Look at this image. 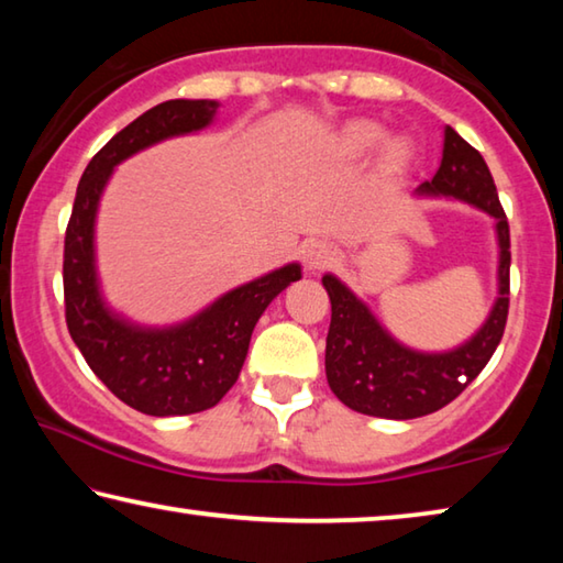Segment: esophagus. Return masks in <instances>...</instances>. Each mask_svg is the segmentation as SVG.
<instances>
[{"mask_svg": "<svg viewBox=\"0 0 563 563\" xmlns=\"http://www.w3.org/2000/svg\"><path fill=\"white\" fill-rule=\"evenodd\" d=\"M302 258H305V265H308V271H322V268H328V265L335 263L338 253H335V247L325 241H310L308 245H305Z\"/></svg>", "mask_w": 563, "mask_h": 563, "instance_id": "esophagus-1", "label": "esophagus"}]
</instances>
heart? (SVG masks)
<instances>
[{
  "label": "heart",
  "instance_id": "b5f03b06",
  "mask_svg": "<svg viewBox=\"0 0 563 563\" xmlns=\"http://www.w3.org/2000/svg\"><path fill=\"white\" fill-rule=\"evenodd\" d=\"M383 139L385 129L379 123L369 119H352L340 131V151L350 158H362L369 151H375ZM409 156H412V148L405 139H389L383 148V164L393 170L402 168Z\"/></svg>",
  "mask_w": 563,
  "mask_h": 563
}]
</instances>
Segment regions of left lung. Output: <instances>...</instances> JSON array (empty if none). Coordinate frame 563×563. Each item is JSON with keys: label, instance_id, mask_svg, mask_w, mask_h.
<instances>
[{"label": "left lung", "instance_id": "8db88e82", "mask_svg": "<svg viewBox=\"0 0 563 563\" xmlns=\"http://www.w3.org/2000/svg\"><path fill=\"white\" fill-rule=\"evenodd\" d=\"M412 196L450 198L494 218L499 245L497 300L479 330L462 345L424 352L399 342L338 275H322L332 305L325 347L328 385L342 405L369 417L415 419L450 405L482 373L507 325L509 223L479 151L466 144L452 126H444L442 164L434 178L419 184Z\"/></svg>", "mask_w": 563, "mask_h": 563}]
</instances>
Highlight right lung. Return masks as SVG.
I'll list each match as a JSON object with an SVG mask.
<instances>
[{"instance_id":"right-lung-1","label":"right lung","mask_w":563,"mask_h":563,"mask_svg":"<svg viewBox=\"0 0 563 563\" xmlns=\"http://www.w3.org/2000/svg\"><path fill=\"white\" fill-rule=\"evenodd\" d=\"M218 107L213 99H170L121 129L89 161L66 225L64 302L71 340L121 402L151 417L194 415L221 402L241 375L255 322L302 278L300 263H285L174 325H141L103 298L97 216L113 168L161 141L211 126Z\"/></svg>"}]
</instances>
